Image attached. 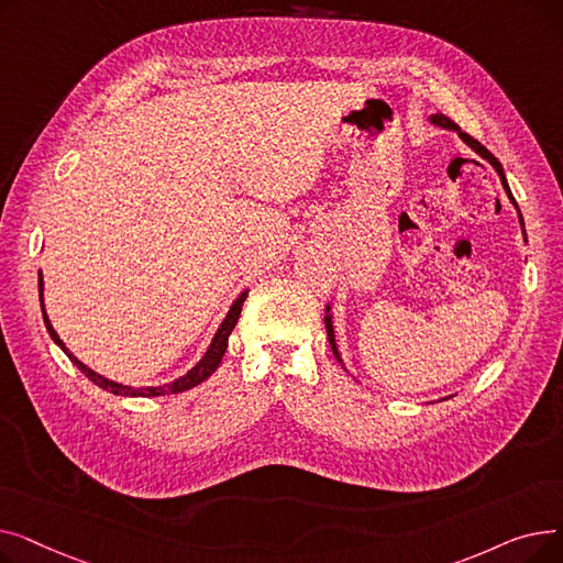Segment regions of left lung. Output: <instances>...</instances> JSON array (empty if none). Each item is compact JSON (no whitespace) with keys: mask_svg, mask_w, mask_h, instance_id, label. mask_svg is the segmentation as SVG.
<instances>
[{"mask_svg":"<svg viewBox=\"0 0 563 563\" xmlns=\"http://www.w3.org/2000/svg\"><path fill=\"white\" fill-rule=\"evenodd\" d=\"M429 121L433 123V125H438V128H442V130H454L470 147L472 151H475L479 157H484L495 170H497V175H499V180H501V187H505V191H507V196H509V200L514 202V207L518 210V202H516V198H514V194H511V189H509V183H507V175H505V168H501V164L497 162V157L493 155V153H488L486 147L477 141V139H472L470 134H465L452 118H448L445 113H433ZM518 221H520V225H522V234H525V221H522V214H520V210H518ZM527 240V236H525ZM323 323H327V333H329V342H331V349H333V356L338 358V363L344 367V363H342V358H340V351H338V342H335V331H333V317H331V306H327V317H323ZM346 369V367H344Z\"/></svg>","mask_w":563,"mask_h":563,"instance_id":"left-lung-1","label":"left lung"}]
</instances>
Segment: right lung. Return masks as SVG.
<instances>
[{
  "label": "right lung",
  "instance_id": "1",
  "mask_svg": "<svg viewBox=\"0 0 563 563\" xmlns=\"http://www.w3.org/2000/svg\"><path fill=\"white\" fill-rule=\"evenodd\" d=\"M38 297H41V310H43V319H45V327H47L49 338H52L58 346L64 349L66 356L73 361V365H77V367L81 369V374L91 378L98 388H102V390H107V393H113V395H121V397H162V395L185 393V390L198 386V383H202L207 376L214 374V369L221 365V358H223V353H225V349H228V338H230L232 329L236 327V319H240V314H242V306H244V301H246V297H249V289H244V291L240 294V297L234 299V303L230 306L225 319L221 321L219 331H217L214 338H212V344L207 346L205 356H202L185 376L175 378L173 383H164V386H143V388L123 386V383H115V380H111V378H104L102 374L93 372L91 367H86L81 361H77V358L73 356L70 349L64 344V340L56 335V331H54V327H52V321H49V317H47V312H45V303H43V274H41V272H38Z\"/></svg>",
  "mask_w": 563,
  "mask_h": 563
}]
</instances>
